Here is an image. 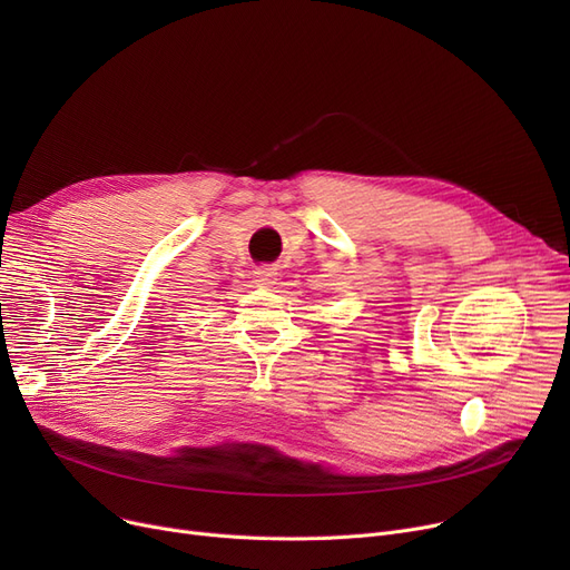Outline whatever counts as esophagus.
Wrapping results in <instances>:
<instances>
[{
    "mask_svg": "<svg viewBox=\"0 0 570 570\" xmlns=\"http://www.w3.org/2000/svg\"><path fill=\"white\" fill-rule=\"evenodd\" d=\"M277 279H279V273H277V267H273V265H258L254 269V282L258 286H275Z\"/></svg>",
    "mask_w": 570,
    "mask_h": 570,
    "instance_id": "esophagus-1",
    "label": "esophagus"
}]
</instances>
